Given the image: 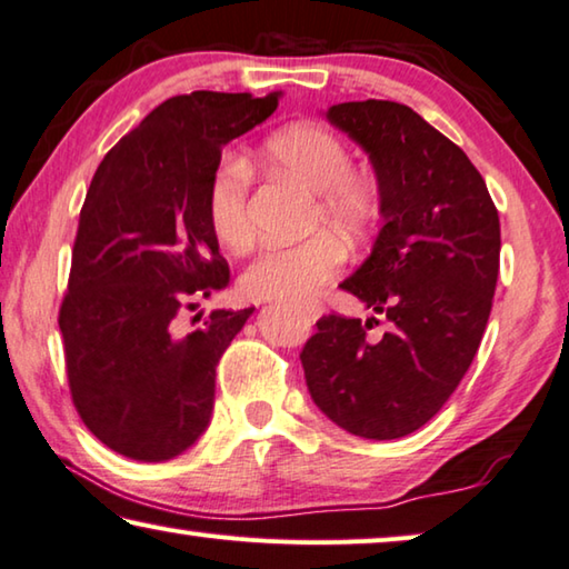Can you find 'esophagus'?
<instances>
[{
    "label": "esophagus",
    "instance_id": "34e87169",
    "mask_svg": "<svg viewBox=\"0 0 569 569\" xmlns=\"http://www.w3.org/2000/svg\"><path fill=\"white\" fill-rule=\"evenodd\" d=\"M302 315L310 322H315L322 315V307H320V302H307V305H302Z\"/></svg>",
    "mask_w": 569,
    "mask_h": 569
}]
</instances>
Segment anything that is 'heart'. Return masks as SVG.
<instances>
[{
    "instance_id": "obj_1",
    "label": "heart",
    "mask_w": 569,
    "mask_h": 569,
    "mask_svg": "<svg viewBox=\"0 0 569 569\" xmlns=\"http://www.w3.org/2000/svg\"><path fill=\"white\" fill-rule=\"evenodd\" d=\"M264 156L277 173L315 193L312 227L322 221L346 234H360L378 219V186L352 171L350 148L332 130L310 123L282 128L264 141ZM249 186L251 171L239 158H223L211 176L209 223L223 247L237 249L249 239ZM346 257V244L330 231L297 244L264 247L241 272L239 290L249 300L302 302L340 272Z\"/></svg>"
}]
</instances>
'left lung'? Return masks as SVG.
Segmentation results:
<instances>
[{"label": "left lung", "instance_id": "8db88e82", "mask_svg": "<svg viewBox=\"0 0 569 569\" xmlns=\"http://www.w3.org/2000/svg\"><path fill=\"white\" fill-rule=\"evenodd\" d=\"M328 120L366 148L383 229L340 287L388 320L330 312L300 352L320 411L362 439L408 436L441 411L477 356L499 277V213L477 166L403 102H338Z\"/></svg>", "mask_w": 569, "mask_h": 569}]
</instances>
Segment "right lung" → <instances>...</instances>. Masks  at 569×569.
I'll return each mask as SVG.
<instances>
[{
  "mask_svg": "<svg viewBox=\"0 0 569 569\" xmlns=\"http://www.w3.org/2000/svg\"><path fill=\"white\" fill-rule=\"evenodd\" d=\"M277 102L279 92L169 98L92 176L58 322L82 423L128 459L169 461L207 431L219 360L254 312L217 310L181 330L183 315L229 282L209 181L221 148Z\"/></svg>",
  "mask_w": 569,
  "mask_h": 569,
  "instance_id": "add662e5",
  "label": "right lung"
}]
</instances>
